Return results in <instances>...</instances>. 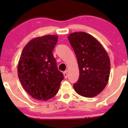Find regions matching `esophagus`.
I'll list each match as a JSON object with an SVG mask.
<instances>
[{
	"label": "esophagus",
	"mask_w": 128,
	"mask_h": 128,
	"mask_svg": "<svg viewBox=\"0 0 128 128\" xmlns=\"http://www.w3.org/2000/svg\"><path fill=\"white\" fill-rule=\"evenodd\" d=\"M64 78H68V72H67V71H65L64 72Z\"/></svg>",
	"instance_id": "1"
}]
</instances>
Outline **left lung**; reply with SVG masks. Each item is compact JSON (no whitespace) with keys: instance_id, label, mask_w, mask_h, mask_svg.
I'll return each instance as SVG.
<instances>
[{"instance_id":"obj_1","label":"left lung","mask_w":128,"mask_h":128,"mask_svg":"<svg viewBox=\"0 0 128 128\" xmlns=\"http://www.w3.org/2000/svg\"><path fill=\"white\" fill-rule=\"evenodd\" d=\"M68 40L79 69V78L74 84V89L84 97L96 96L104 90L109 79L110 60L108 53L96 38L86 32L70 33Z\"/></svg>"}]
</instances>
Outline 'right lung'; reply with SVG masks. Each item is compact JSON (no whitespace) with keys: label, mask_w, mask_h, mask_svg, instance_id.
Listing matches in <instances>:
<instances>
[{"label":"right lung","mask_w":128,"mask_h":128,"mask_svg":"<svg viewBox=\"0 0 128 128\" xmlns=\"http://www.w3.org/2000/svg\"><path fill=\"white\" fill-rule=\"evenodd\" d=\"M58 36L34 38L24 46L18 64V76L25 91L34 98L46 101L58 92L63 74L58 70L52 51Z\"/></svg>","instance_id":"add662e5"}]
</instances>
